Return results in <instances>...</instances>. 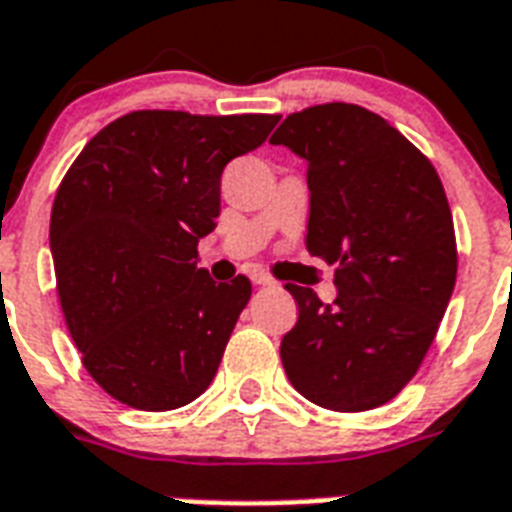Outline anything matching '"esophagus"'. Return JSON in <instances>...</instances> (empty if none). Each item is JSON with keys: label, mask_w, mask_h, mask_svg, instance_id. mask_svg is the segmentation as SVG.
Returning a JSON list of instances; mask_svg holds the SVG:
<instances>
[{"label": "esophagus", "mask_w": 512, "mask_h": 512, "mask_svg": "<svg viewBox=\"0 0 512 512\" xmlns=\"http://www.w3.org/2000/svg\"><path fill=\"white\" fill-rule=\"evenodd\" d=\"M251 280L256 285H275V280H272L267 272H259V269H256V272H251Z\"/></svg>", "instance_id": "esophagus-1"}]
</instances>
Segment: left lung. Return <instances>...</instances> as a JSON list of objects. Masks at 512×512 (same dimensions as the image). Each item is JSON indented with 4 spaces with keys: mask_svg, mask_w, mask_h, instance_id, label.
Instances as JSON below:
<instances>
[{
    "mask_svg": "<svg viewBox=\"0 0 512 512\" xmlns=\"http://www.w3.org/2000/svg\"><path fill=\"white\" fill-rule=\"evenodd\" d=\"M307 160V251L334 264L336 299L288 283L299 307L280 358L331 411L384 406L422 366L457 283V237L433 162L379 114L320 104L269 138Z\"/></svg>",
    "mask_w": 512,
    "mask_h": 512,
    "instance_id": "1",
    "label": "left lung"
}]
</instances>
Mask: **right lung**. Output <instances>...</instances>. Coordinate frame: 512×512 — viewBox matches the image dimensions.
<instances>
[{
  "instance_id": "right-lung-1",
  "label": "right lung",
  "mask_w": 512,
  "mask_h": 512,
  "mask_svg": "<svg viewBox=\"0 0 512 512\" xmlns=\"http://www.w3.org/2000/svg\"><path fill=\"white\" fill-rule=\"evenodd\" d=\"M277 120L130 112L63 176L50 216L63 318L114 400L170 411L213 382L251 280H211L197 243L216 229L227 162L264 144Z\"/></svg>"
}]
</instances>
